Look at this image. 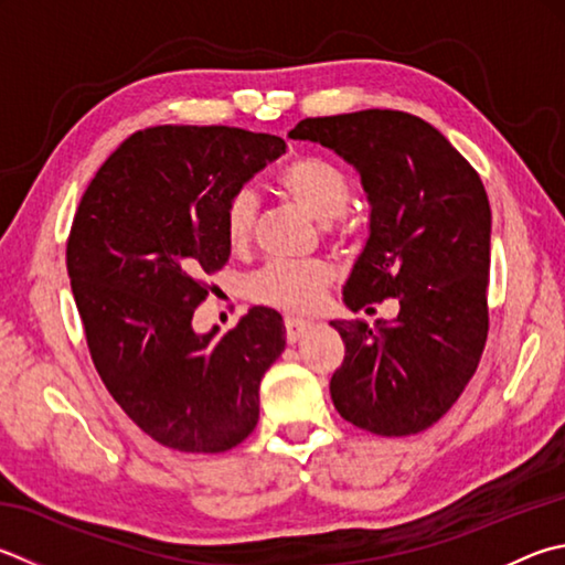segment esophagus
Returning <instances> with one entry per match:
<instances>
[{
	"label": "esophagus",
	"mask_w": 565,
	"mask_h": 565,
	"mask_svg": "<svg viewBox=\"0 0 565 565\" xmlns=\"http://www.w3.org/2000/svg\"><path fill=\"white\" fill-rule=\"evenodd\" d=\"M311 328H313V323L306 321V318L289 316V318H286V341H289V343L301 341V338L309 333Z\"/></svg>",
	"instance_id": "esophagus-1"
}]
</instances>
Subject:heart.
Listing matches in <instances>:
<instances>
[{"mask_svg":"<svg viewBox=\"0 0 565 565\" xmlns=\"http://www.w3.org/2000/svg\"><path fill=\"white\" fill-rule=\"evenodd\" d=\"M279 190L296 207L321 224L335 222L351 202V180L343 170L321 158H296L279 172ZM259 198L254 190L242 188L224 207V237L232 249H244L254 237ZM333 266L321 259L309 262H266L247 281L254 301L281 311L306 313L321 303L328 286L333 284Z\"/></svg>","mask_w":565,"mask_h":565,"instance_id":"heart-1","label":"heart"}]
</instances>
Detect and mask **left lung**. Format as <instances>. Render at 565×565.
<instances>
[{
	"label": "left lung",
	"instance_id": "1",
	"mask_svg": "<svg viewBox=\"0 0 565 565\" xmlns=\"http://www.w3.org/2000/svg\"><path fill=\"white\" fill-rule=\"evenodd\" d=\"M289 138L318 142L353 166L371 204L343 303L361 311L399 299L393 321H331L345 343L331 377L333 405L373 435L423 433L465 393L487 343L484 184L443 132L403 110L306 118Z\"/></svg>",
	"mask_w": 565,
	"mask_h": 565
}]
</instances>
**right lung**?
Listing matches in <instances>:
<instances>
[{
    "label": "right lung",
    "mask_w": 565,
    "mask_h": 565,
    "mask_svg": "<svg viewBox=\"0 0 565 565\" xmlns=\"http://www.w3.org/2000/svg\"><path fill=\"white\" fill-rule=\"evenodd\" d=\"M286 152L266 132L160 126L128 138L81 198L66 266L90 358L156 443L217 455L259 423V383L284 353L281 316L254 306L220 335L192 328L204 276L230 262L224 207Z\"/></svg>",
    "instance_id": "obj_1"
}]
</instances>
